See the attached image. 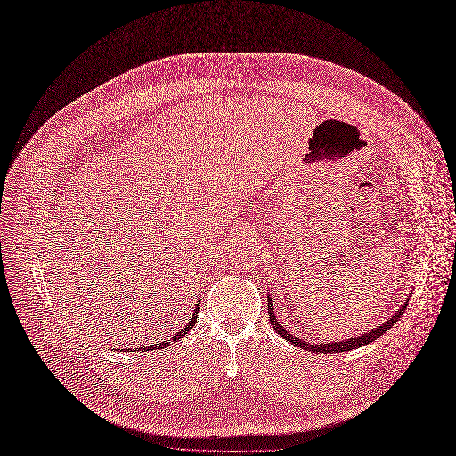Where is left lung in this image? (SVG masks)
Listing matches in <instances>:
<instances>
[{"mask_svg": "<svg viewBox=\"0 0 456 456\" xmlns=\"http://www.w3.org/2000/svg\"><path fill=\"white\" fill-rule=\"evenodd\" d=\"M271 306H273V301H271V297H269L271 324L274 327L276 334H280L283 339H287L289 343H292L294 346H299V348H303V350L319 352V354H334V352H348V350H354V348H361V346H364V345H370V343L377 341L382 334H386V332H387L389 329H392L394 324L401 319V315L404 314V310H406L408 303H404V305H403V306H401L394 315H389V317H387V321H384L379 329H375V330H371V332H368V334H362V336H359V338H350V339H346V341L329 343V345H310V343H305V341H301V339L294 338L292 334H289V332L285 330V327H281V324L278 322V319H276V315H274V310H273Z\"/></svg>", "mask_w": 456, "mask_h": 456, "instance_id": "obj_1", "label": "left lung"}]
</instances>
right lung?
Here are the masks:
<instances>
[{
	"label": "right lung",
	"mask_w": 456,
	"mask_h": 456,
	"mask_svg": "<svg viewBox=\"0 0 456 456\" xmlns=\"http://www.w3.org/2000/svg\"><path fill=\"white\" fill-rule=\"evenodd\" d=\"M199 305H197V308H194V312H192V317H191V321L185 324V327L180 330V332H176L175 336H173V341H176V339H182L191 329H192V324H194V321H197V315H199ZM166 346H169V343L167 341H162V343H159V345H151V346H148V350H159V348H166ZM142 350H146V348H142Z\"/></svg>",
	"instance_id": "add662e5"
}]
</instances>
